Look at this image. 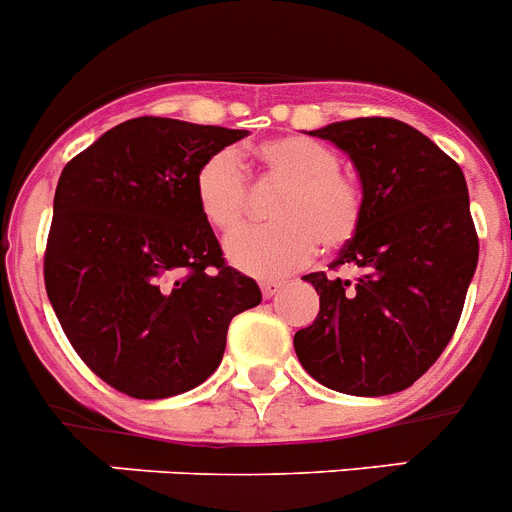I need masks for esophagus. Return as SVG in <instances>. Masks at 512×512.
I'll return each instance as SVG.
<instances>
[{
  "instance_id": "1",
  "label": "esophagus",
  "mask_w": 512,
  "mask_h": 512,
  "mask_svg": "<svg viewBox=\"0 0 512 512\" xmlns=\"http://www.w3.org/2000/svg\"><path fill=\"white\" fill-rule=\"evenodd\" d=\"M282 285H285V282H282V280H265V282H260V287H262V295H265V297H272V295H277V292L282 290Z\"/></svg>"
}]
</instances>
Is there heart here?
Wrapping results in <instances>:
<instances>
[{
	"label": "heart",
	"instance_id": "heart-1",
	"mask_svg": "<svg viewBox=\"0 0 512 512\" xmlns=\"http://www.w3.org/2000/svg\"><path fill=\"white\" fill-rule=\"evenodd\" d=\"M257 180L275 187L272 225L240 230L225 250L237 270L255 277H280L315 257L317 245L340 252L365 220V190L340 170V157L310 137H275L255 147ZM202 217L217 232H232L252 210V185L240 155L230 147L212 152L195 175Z\"/></svg>",
	"mask_w": 512,
	"mask_h": 512
}]
</instances>
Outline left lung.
Here are the masks:
<instances>
[{
	"instance_id": "8db88e82",
	"label": "left lung",
	"mask_w": 512,
	"mask_h": 512,
	"mask_svg": "<svg viewBox=\"0 0 512 512\" xmlns=\"http://www.w3.org/2000/svg\"><path fill=\"white\" fill-rule=\"evenodd\" d=\"M312 137L350 155L365 190V220L332 270L310 272L320 312L295 332V352L325 388L393 395L448 347L478 265L463 170L433 140L390 117L327 124Z\"/></svg>"
}]
</instances>
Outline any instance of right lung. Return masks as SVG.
<instances>
[{"mask_svg": "<svg viewBox=\"0 0 512 512\" xmlns=\"http://www.w3.org/2000/svg\"><path fill=\"white\" fill-rule=\"evenodd\" d=\"M245 130L137 117L67 162L54 192L44 287L84 365L119 393L162 400L217 370L232 317L260 305L195 197L212 152Z\"/></svg>", "mask_w": 512, "mask_h": 512, "instance_id": "add662e5", "label": "right lung"}]
</instances>
